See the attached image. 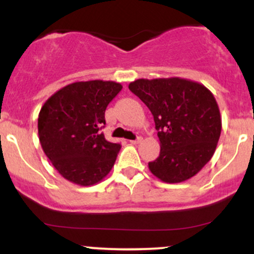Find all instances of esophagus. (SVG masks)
Segmentation results:
<instances>
[{
  "instance_id": "obj_1",
  "label": "esophagus",
  "mask_w": 254,
  "mask_h": 254,
  "mask_svg": "<svg viewBox=\"0 0 254 254\" xmlns=\"http://www.w3.org/2000/svg\"><path fill=\"white\" fill-rule=\"evenodd\" d=\"M142 141H143V138H142V137H137L136 139H131L130 143L131 144H138V143H141Z\"/></svg>"
}]
</instances>
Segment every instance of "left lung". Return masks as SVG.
<instances>
[{
  "instance_id": "8db88e82",
  "label": "left lung",
  "mask_w": 254,
  "mask_h": 254,
  "mask_svg": "<svg viewBox=\"0 0 254 254\" xmlns=\"http://www.w3.org/2000/svg\"><path fill=\"white\" fill-rule=\"evenodd\" d=\"M129 89L150 110L160 141V155L149 162L151 173L165 183L190 179L210 161L222 121L212 93L180 77L138 78Z\"/></svg>"
}]
</instances>
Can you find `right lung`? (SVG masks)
Returning <instances> with one entry per match:
<instances>
[{
	"label": "right lung",
	"instance_id": "add662e5",
	"mask_svg": "<svg viewBox=\"0 0 254 254\" xmlns=\"http://www.w3.org/2000/svg\"><path fill=\"white\" fill-rule=\"evenodd\" d=\"M123 86L115 81H80L51 95L38 117L42 148L63 178L81 186L104 179L121 144L106 141L105 111Z\"/></svg>",
	"mask_w": 254,
	"mask_h": 254
}]
</instances>
